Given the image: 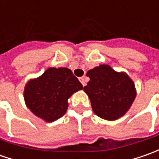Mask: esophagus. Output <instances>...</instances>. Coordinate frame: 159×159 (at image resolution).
<instances>
[{
	"mask_svg": "<svg viewBox=\"0 0 159 159\" xmlns=\"http://www.w3.org/2000/svg\"><path fill=\"white\" fill-rule=\"evenodd\" d=\"M80 81L81 82V84L83 85V87L86 86V81H85V79H84V78H80Z\"/></svg>",
	"mask_w": 159,
	"mask_h": 159,
	"instance_id": "obj_1",
	"label": "esophagus"
}]
</instances>
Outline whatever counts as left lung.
Wrapping results in <instances>:
<instances>
[{
    "mask_svg": "<svg viewBox=\"0 0 159 159\" xmlns=\"http://www.w3.org/2000/svg\"><path fill=\"white\" fill-rule=\"evenodd\" d=\"M87 76L90 80L84 91L89 95L95 115L106 120H115L128 111L136 92L133 80L125 73L102 64L89 70Z\"/></svg>",
    "mask_w": 159,
    "mask_h": 159,
    "instance_id": "left-lung-1",
    "label": "left lung"
}]
</instances>
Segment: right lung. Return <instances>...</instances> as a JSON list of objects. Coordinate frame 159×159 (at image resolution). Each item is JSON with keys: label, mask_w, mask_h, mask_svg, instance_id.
Here are the masks:
<instances>
[{"label": "right lung", "mask_w": 159, "mask_h": 159, "mask_svg": "<svg viewBox=\"0 0 159 159\" xmlns=\"http://www.w3.org/2000/svg\"><path fill=\"white\" fill-rule=\"evenodd\" d=\"M82 89V84L70 69L48 68L41 76L26 84L24 95L34 115L53 122L65 114L68 98Z\"/></svg>", "instance_id": "1"}]
</instances>
